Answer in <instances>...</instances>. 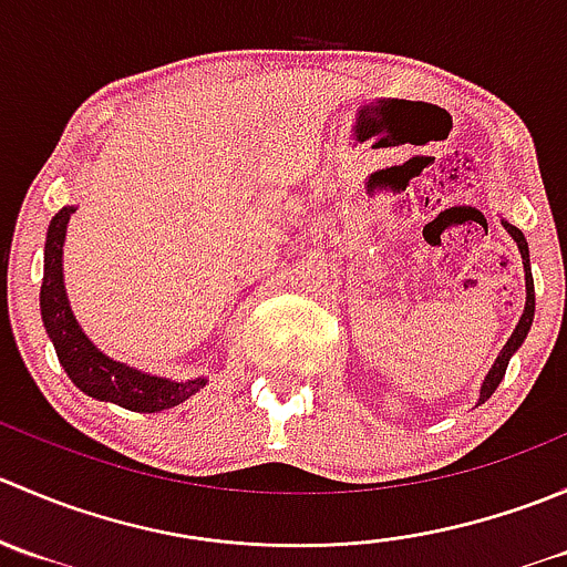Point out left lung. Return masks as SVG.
<instances>
[{
    "label": "left lung",
    "instance_id": "left-lung-1",
    "mask_svg": "<svg viewBox=\"0 0 567 567\" xmlns=\"http://www.w3.org/2000/svg\"><path fill=\"white\" fill-rule=\"evenodd\" d=\"M502 225H505V230L511 233V238L516 241L518 251H522V262H524V282H527V305H524V312L522 318H518L516 329H513L511 340L505 342V348L499 351V357H496V362L491 364L488 375H485V381L480 384V398H477V405L485 403V400L494 394L496 386H499V381L505 379V370H507V362H511L513 353L522 348V342L527 340L529 334V326H532V318H535V285H532V268H529V247H527V238H524V233L518 230L516 225H511L507 219H502Z\"/></svg>",
    "mask_w": 567,
    "mask_h": 567
}]
</instances>
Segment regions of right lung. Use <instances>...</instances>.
<instances>
[{
  "instance_id": "1",
  "label": "right lung",
  "mask_w": 567,
  "mask_h": 567,
  "mask_svg": "<svg viewBox=\"0 0 567 567\" xmlns=\"http://www.w3.org/2000/svg\"><path fill=\"white\" fill-rule=\"evenodd\" d=\"M71 214H76V205H65L51 219L43 249V285H40V316L68 379L90 398L117 403L120 409L140 411V414H156V411L181 405L183 400L208 384L205 375L175 381L167 375L131 368L106 357L79 326L65 293V274H62V247H65Z\"/></svg>"
}]
</instances>
